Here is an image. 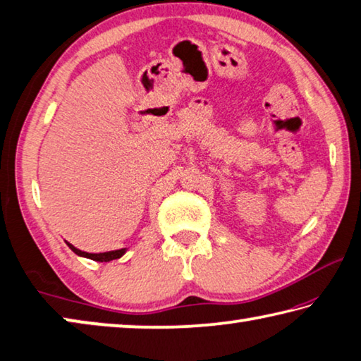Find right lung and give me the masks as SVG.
Wrapping results in <instances>:
<instances>
[{"label": "right lung", "mask_w": 361, "mask_h": 361, "mask_svg": "<svg viewBox=\"0 0 361 361\" xmlns=\"http://www.w3.org/2000/svg\"><path fill=\"white\" fill-rule=\"evenodd\" d=\"M66 245H68L73 252L79 256H84V258H89V259H94V261H100V262H106V261H111V259H118L121 258L122 255L126 253V248H121V250H114V252H105V253H85L81 252V250H78L71 245V243L66 242Z\"/></svg>", "instance_id": "add662e5"}]
</instances>
